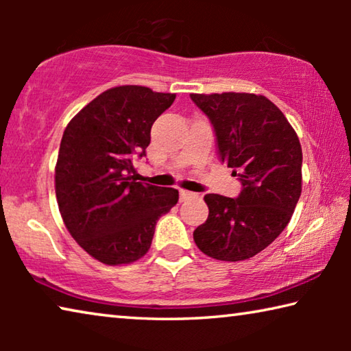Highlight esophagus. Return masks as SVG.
<instances>
[{"instance_id": "obj_1", "label": "esophagus", "mask_w": 351, "mask_h": 351, "mask_svg": "<svg viewBox=\"0 0 351 351\" xmlns=\"http://www.w3.org/2000/svg\"><path fill=\"white\" fill-rule=\"evenodd\" d=\"M198 195L193 193V192H189V190H180V199L181 201H189L192 198H197Z\"/></svg>"}]
</instances>
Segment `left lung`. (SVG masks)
I'll return each mask as SVG.
<instances>
[{
    "mask_svg": "<svg viewBox=\"0 0 351 351\" xmlns=\"http://www.w3.org/2000/svg\"><path fill=\"white\" fill-rule=\"evenodd\" d=\"M209 117L221 162L241 181L237 198L207 193L206 223L193 240L221 261L254 257L287 228L302 193V147L283 112L249 93L190 94Z\"/></svg>",
    "mask_w": 351,
    "mask_h": 351,
    "instance_id": "8db88e82",
    "label": "left lung"
}]
</instances>
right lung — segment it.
Here are the masks:
<instances>
[{
  "label": "right lung",
  "mask_w": 351,
  "mask_h": 351,
  "mask_svg": "<svg viewBox=\"0 0 351 351\" xmlns=\"http://www.w3.org/2000/svg\"><path fill=\"white\" fill-rule=\"evenodd\" d=\"M176 94L123 85L104 91L71 119L56 165V195L63 223L100 263L139 260L154 226L178 203L171 187L138 182L133 159L145 156L152 125Z\"/></svg>",
  "instance_id": "1"
}]
</instances>
